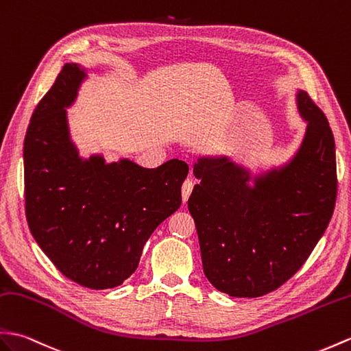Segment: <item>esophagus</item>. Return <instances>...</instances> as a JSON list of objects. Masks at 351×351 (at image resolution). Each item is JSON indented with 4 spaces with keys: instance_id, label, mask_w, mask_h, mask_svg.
<instances>
[{
    "instance_id": "esophagus-1",
    "label": "esophagus",
    "mask_w": 351,
    "mask_h": 351,
    "mask_svg": "<svg viewBox=\"0 0 351 351\" xmlns=\"http://www.w3.org/2000/svg\"><path fill=\"white\" fill-rule=\"evenodd\" d=\"M193 186H194L193 179H190V178L185 179L184 184H182V200H184V202L189 200L190 194H191V191H193Z\"/></svg>"
}]
</instances>
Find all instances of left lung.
<instances>
[{
    "label": "left lung",
    "instance_id": "obj_1",
    "mask_svg": "<svg viewBox=\"0 0 351 351\" xmlns=\"http://www.w3.org/2000/svg\"><path fill=\"white\" fill-rule=\"evenodd\" d=\"M298 108L308 122L293 160L256 179L226 157L194 165L200 179L189 199L203 272L233 298L267 295L295 275L320 241L335 209V141L328 118L305 91Z\"/></svg>",
    "mask_w": 351,
    "mask_h": 351
}]
</instances>
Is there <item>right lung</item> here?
Instances as JSON below:
<instances>
[{
    "mask_svg": "<svg viewBox=\"0 0 351 351\" xmlns=\"http://www.w3.org/2000/svg\"><path fill=\"white\" fill-rule=\"evenodd\" d=\"M85 71L65 64L32 112L23 142L25 215L58 271L80 286L113 289L132 275L146 241L181 206L182 160L145 169L130 160H82L70 142L65 108Z\"/></svg>",
    "mask_w": 351,
    "mask_h": 351,
    "instance_id": "right-lung-1",
    "label": "right lung"
}]
</instances>
